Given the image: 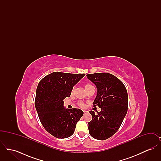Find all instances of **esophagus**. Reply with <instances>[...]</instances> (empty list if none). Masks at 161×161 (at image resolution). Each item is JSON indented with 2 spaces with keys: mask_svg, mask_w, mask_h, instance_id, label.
Returning a JSON list of instances; mask_svg holds the SVG:
<instances>
[{
  "mask_svg": "<svg viewBox=\"0 0 161 161\" xmlns=\"http://www.w3.org/2000/svg\"><path fill=\"white\" fill-rule=\"evenodd\" d=\"M83 112H84V114L85 115L86 114H87V111H86V110H84V111H83Z\"/></svg>",
  "mask_w": 161,
  "mask_h": 161,
  "instance_id": "34e87169",
  "label": "esophagus"
}]
</instances>
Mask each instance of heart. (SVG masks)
<instances>
[{
	"label": "heart",
	"mask_w": 161,
	"mask_h": 161,
	"mask_svg": "<svg viewBox=\"0 0 161 161\" xmlns=\"http://www.w3.org/2000/svg\"><path fill=\"white\" fill-rule=\"evenodd\" d=\"M92 85L90 84H86V86H85V89L87 91V89H89V88H91V87H92ZM74 89H73V90H74ZM78 106H80V107H84V103H83L82 102H79L78 103Z\"/></svg>",
	"instance_id": "heart-1"
}]
</instances>
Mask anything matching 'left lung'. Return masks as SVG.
<instances>
[{"label": "left lung", "mask_w": 161, "mask_h": 161, "mask_svg": "<svg viewBox=\"0 0 161 161\" xmlns=\"http://www.w3.org/2000/svg\"><path fill=\"white\" fill-rule=\"evenodd\" d=\"M87 77L96 85L97 95L93 106L101 110L95 114L91 110L92 119L89 124L91 136L105 140L119 129L128 109V94L123 82L108 73L87 74Z\"/></svg>", "instance_id": "obj_1"}]
</instances>
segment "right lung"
I'll use <instances>...</instances> for the list:
<instances>
[{"label":"right lung","instance_id":"1","mask_svg":"<svg viewBox=\"0 0 161 161\" xmlns=\"http://www.w3.org/2000/svg\"><path fill=\"white\" fill-rule=\"evenodd\" d=\"M85 74L54 72L39 82L35 98V106L40 121L45 129L54 137H70L76 124L83 115L79 108H64L63 100L69 97L73 87Z\"/></svg>","mask_w":161,"mask_h":161}]
</instances>
